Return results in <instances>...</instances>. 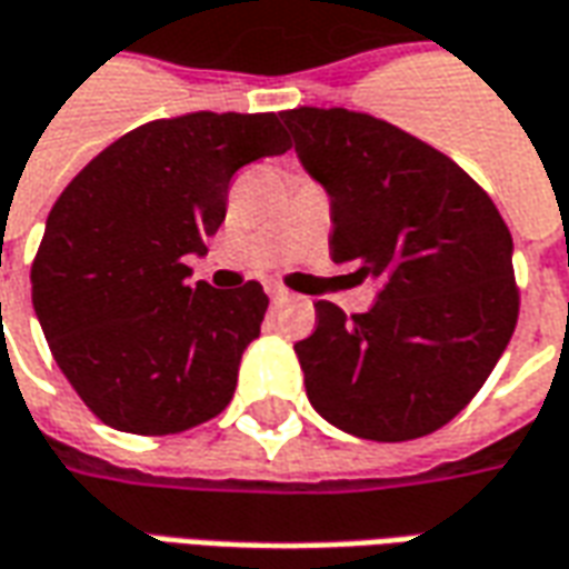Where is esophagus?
I'll use <instances>...</instances> for the list:
<instances>
[{
    "label": "esophagus",
    "mask_w": 569,
    "mask_h": 569,
    "mask_svg": "<svg viewBox=\"0 0 569 569\" xmlns=\"http://www.w3.org/2000/svg\"><path fill=\"white\" fill-rule=\"evenodd\" d=\"M268 296H271V301H283V298H289V292H286L283 286L271 283L268 286Z\"/></svg>",
    "instance_id": "1"
}]
</instances>
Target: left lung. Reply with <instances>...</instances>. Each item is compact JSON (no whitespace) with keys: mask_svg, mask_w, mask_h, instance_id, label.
<instances>
[{"mask_svg":"<svg viewBox=\"0 0 569 569\" xmlns=\"http://www.w3.org/2000/svg\"><path fill=\"white\" fill-rule=\"evenodd\" d=\"M329 193L336 264L376 280L367 313L317 301L296 341L311 407L363 440H416L478 395L518 323L511 233L487 190L431 144L345 107L280 113Z\"/></svg>","mask_w":569,"mask_h":569,"instance_id":"left-lung-1","label":"left lung"}]
</instances>
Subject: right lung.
Wrapping results in <instances>:
<instances>
[{
	"label": "right lung",
	"instance_id": "1",
	"mask_svg": "<svg viewBox=\"0 0 569 569\" xmlns=\"http://www.w3.org/2000/svg\"><path fill=\"white\" fill-rule=\"evenodd\" d=\"M289 150L277 113H184L101 150L51 206L30 268L33 308L82 403L129 435L216 419L268 296L190 286L188 256L228 212L230 178Z\"/></svg>",
	"mask_w": 569,
	"mask_h": 569
}]
</instances>
